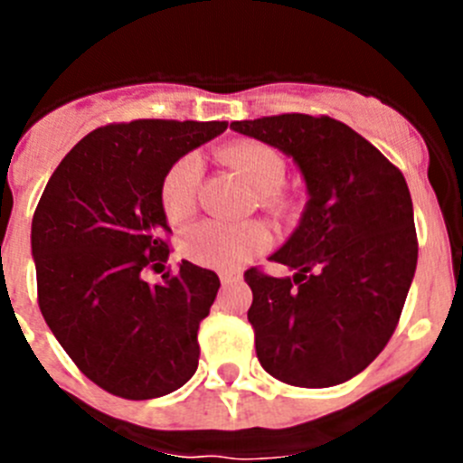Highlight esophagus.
Segmentation results:
<instances>
[{
	"label": "esophagus",
	"instance_id": "1",
	"mask_svg": "<svg viewBox=\"0 0 463 463\" xmlns=\"http://www.w3.org/2000/svg\"><path fill=\"white\" fill-rule=\"evenodd\" d=\"M241 278H243V273H241V271H222V273H220V280H222V285H232V282H239Z\"/></svg>",
	"mask_w": 463,
	"mask_h": 463
}]
</instances>
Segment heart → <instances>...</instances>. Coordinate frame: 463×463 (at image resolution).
Instances as JSON below:
<instances>
[{
	"label": "heart",
	"mask_w": 463,
	"mask_h": 463,
	"mask_svg": "<svg viewBox=\"0 0 463 463\" xmlns=\"http://www.w3.org/2000/svg\"><path fill=\"white\" fill-rule=\"evenodd\" d=\"M220 157L243 174L261 192V203L276 215H288L294 199L282 190L288 165L276 148L261 141H236L220 148ZM202 183V159L185 155L171 166L159 185V203L169 222H185L196 208ZM271 229L264 222L224 224L215 220L196 224L183 239V252L194 264L211 269H236L250 257L271 248Z\"/></svg>",
	"instance_id": "1"
}]
</instances>
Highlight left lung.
Segmentation results:
<instances>
[{"mask_svg": "<svg viewBox=\"0 0 463 463\" xmlns=\"http://www.w3.org/2000/svg\"><path fill=\"white\" fill-rule=\"evenodd\" d=\"M232 129L289 155L310 194L297 232L271 257L294 278L245 271L257 359L294 387L345 383L390 343L415 276L406 178L329 116L282 113L232 122Z\"/></svg>", "mask_w": 463, "mask_h": 463, "instance_id": "1", "label": "left lung"}]
</instances>
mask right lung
Here are the masks:
<instances>
[{
  "label": "right lung",
  "instance_id": "obj_1",
  "mask_svg": "<svg viewBox=\"0 0 463 463\" xmlns=\"http://www.w3.org/2000/svg\"><path fill=\"white\" fill-rule=\"evenodd\" d=\"M227 122L132 120L97 127L51 175L32 220L36 297L46 325L85 378L129 401L178 390L199 364L196 331L220 278L169 260L159 203L166 171Z\"/></svg>",
  "mask_w": 463,
  "mask_h": 463
}]
</instances>
